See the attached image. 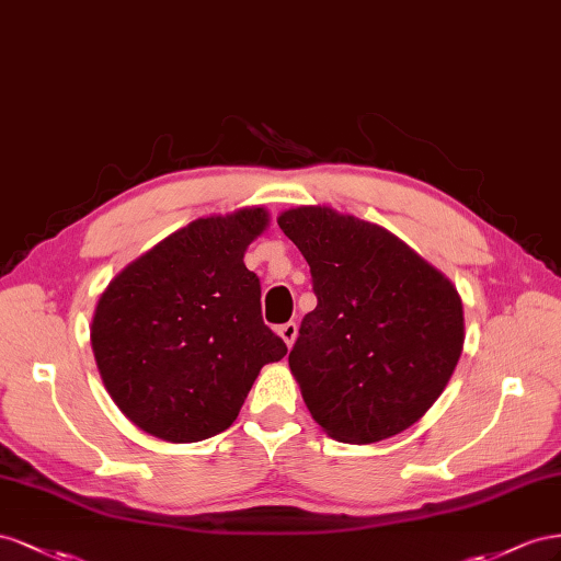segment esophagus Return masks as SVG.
<instances>
[{
    "instance_id": "1",
    "label": "esophagus",
    "mask_w": 561,
    "mask_h": 561,
    "mask_svg": "<svg viewBox=\"0 0 561 561\" xmlns=\"http://www.w3.org/2000/svg\"><path fill=\"white\" fill-rule=\"evenodd\" d=\"M277 333L284 339V343L291 347L294 341H296V335H298V324H296V322H286V324H282V327L277 329Z\"/></svg>"
}]
</instances>
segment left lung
<instances>
[{"label":"left lung","mask_w":561,"mask_h":561,"mask_svg":"<svg viewBox=\"0 0 561 561\" xmlns=\"http://www.w3.org/2000/svg\"><path fill=\"white\" fill-rule=\"evenodd\" d=\"M277 222L306 255L317 296L289 355L312 419L345 444L399 435L437 402L460 359L454 284L355 216L298 206Z\"/></svg>","instance_id":"obj_1"}]
</instances>
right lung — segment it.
<instances>
[{"mask_svg": "<svg viewBox=\"0 0 561 561\" xmlns=\"http://www.w3.org/2000/svg\"><path fill=\"white\" fill-rule=\"evenodd\" d=\"M263 209L199 218L110 282L91 345L107 392L148 435L190 444L228 430L286 343L261 314V279L244 251Z\"/></svg>", "mask_w": 561, "mask_h": 561, "instance_id": "right-lung-1", "label": "right lung"}]
</instances>
